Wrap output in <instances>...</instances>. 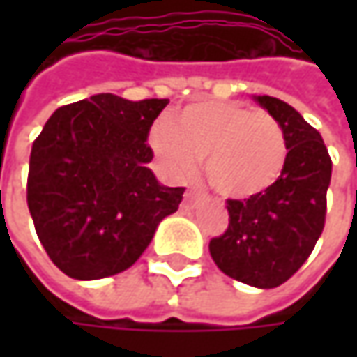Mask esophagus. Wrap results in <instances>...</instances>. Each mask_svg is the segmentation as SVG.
I'll list each match as a JSON object with an SVG mask.
<instances>
[{"label":"esophagus","mask_w":357,"mask_h":357,"mask_svg":"<svg viewBox=\"0 0 357 357\" xmlns=\"http://www.w3.org/2000/svg\"><path fill=\"white\" fill-rule=\"evenodd\" d=\"M197 200H199V197H197L195 192H186V195H185V206H195V204H197Z\"/></svg>","instance_id":"34e87169"}]
</instances>
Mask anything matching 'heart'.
Segmentation results:
<instances>
[{
	"label": "heart",
	"instance_id": "b5f03b06",
	"mask_svg": "<svg viewBox=\"0 0 357 357\" xmlns=\"http://www.w3.org/2000/svg\"><path fill=\"white\" fill-rule=\"evenodd\" d=\"M151 146L174 176L195 171L204 158V174L216 195L252 199L278 181L288 144L280 123L266 111L232 101H202L178 111L171 123H157Z\"/></svg>",
	"mask_w": 357,
	"mask_h": 357
}]
</instances>
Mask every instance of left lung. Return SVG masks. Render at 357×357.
<instances>
[{"label": "left lung", "mask_w": 357, "mask_h": 357, "mask_svg": "<svg viewBox=\"0 0 357 357\" xmlns=\"http://www.w3.org/2000/svg\"><path fill=\"white\" fill-rule=\"evenodd\" d=\"M254 101L280 123L286 165L262 195L227 200V232L211 240L208 250L230 278L276 288L308 260L322 234L332 160L320 132L294 107L268 95H254Z\"/></svg>", "instance_id": "1"}]
</instances>
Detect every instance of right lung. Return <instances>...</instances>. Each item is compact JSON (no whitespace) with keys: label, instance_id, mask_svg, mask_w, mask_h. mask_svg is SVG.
Listing matches in <instances>:
<instances>
[{"label":"right lung","instance_id":"obj_1","mask_svg":"<svg viewBox=\"0 0 357 357\" xmlns=\"http://www.w3.org/2000/svg\"><path fill=\"white\" fill-rule=\"evenodd\" d=\"M169 99L113 93L57 109L29 157L27 206L53 264L75 280L130 268L160 220L178 211L183 186L160 185L146 137Z\"/></svg>","mask_w":357,"mask_h":357}]
</instances>
